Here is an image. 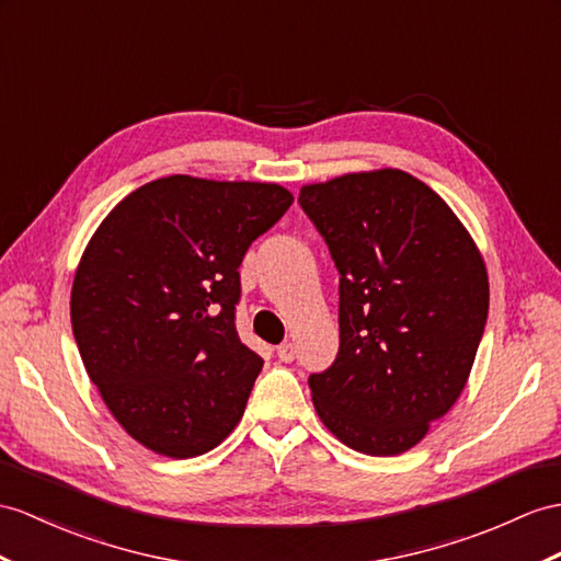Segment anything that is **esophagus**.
<instances>
[{"label": "esophagus", "mask_w": 561, "mask_h": 561, "mask_svg": "<svg viewBox=\"0 0 561 561\" xmlns=\"http://www.w3.org/2000/svg\"><path fill=\"white\" fill-rule=\"evenodd\" d=\"M295 354H297L295 343H283V345H278V359H280V362H285V364L293 362Z\"/></svg>", "instance_id": "1"}]
</instances>
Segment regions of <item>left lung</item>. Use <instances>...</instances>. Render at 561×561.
Listing matches in <instances>:
<instances>
[{
	"instance_id": "left-lung-1",
	"label": "left lung",
	"mask_w": 561,
	"mask_h": 561,
	"mask_svg": "<svg viewBox=\"0 0 561 561\" xmlns=\"http://www.w3.org/2000/svg\"><path fill=\"white\" fill-rule=\"evenodd\" d=\"M299 204L340 273V350L309 376L323 426L371 457L412 449L467 386L488 271L445 199L400 169L305 185Z\"/></svg>"
}]
</instances>
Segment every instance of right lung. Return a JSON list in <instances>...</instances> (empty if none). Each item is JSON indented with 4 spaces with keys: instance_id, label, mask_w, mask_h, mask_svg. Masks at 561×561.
<instances>
[{
    "instance_id": "add662e5",
    "label": "right lung",
    "mask_w": 561,
    "mask_h": 561,
    "mask_svg": "<svg viewBox=\"0 0 561 561\" xmlns=\"http://www.w3.org/2000/svg\"><path fill=\"white\" fill-rule=\"evenodd\" d=\"M276 183L169 175L94 230L71 290L90 380L130 438L171 459L221 445L264 359L236 328L240 264L290 209Z\"/></svg>"
}]
</instances>
